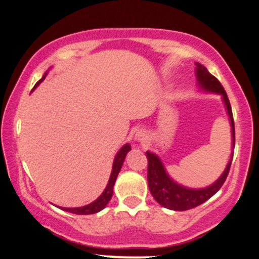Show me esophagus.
<instances>
[{"label": "esophagus", "mask_w": 259, "mask_h": 259, "mask_svg": "<svg viewBox=\"0 0 259 259\" xmlns=\"http://www.w3.org/2000/svg\"><path fill=\"white\" fill-rule=\"evenodd\" d=\"M147 135L145 132H138L136 133V140H139V141H144V140H146Z\"/></svg>", "instance_id": "34e87169"}]
</instances>
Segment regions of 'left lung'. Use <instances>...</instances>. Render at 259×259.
I'll return each mask as SVG.
<instances>
[{
	"label": "left lung",
	"mask_w": 259,
	"mask_h": 259,
	"mask_svg": "<svg viewBox=\"0 0 259 259\" xmlns=\"http://www.w3.org/2000/svg\"><path fill=\"white\" fill-rule=\"evenodd\" d=\"M197 80L198 84L201 85V88H203L204 90L217 92V94H221L224 100L225 107H227V111L229 117H230V123H231V133H233V140L235 145V125H234V118H233V111H231L230 102H229L228 95L225 92L224 88L221 84L218 79L214 75H212L203 65L197 63ZM147 159H148V167H147V181H148V187H150V191L154 200L158 202L159 204H162L163 207L169 208V209L173 210H187L195 208L200 204L209 200L213 195L217 194L219 191V189L223 186V184L227 180V177L230 170L231 162L233 158L230 159V162L228 163L227 168H225L224 173L218 180L215 181L213 185L206 187V189L201 190H191L186 189L178 185L177 183H174L170 178L168 177L165 173L164 167H163L162 162H160L158 157L156 154L146 152Z\"/></svg>",
	"instance_id": "1"
}]
</instances>
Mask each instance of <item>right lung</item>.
<instances>
[{
  "mask_svg": "<svg viewBox=\"0 0 259 259\" xmlns=\"http://www.w3.org/2000/svg\"><path fill=\"white\" fill-rule=\"evenodd\" d=\"M44 79H45V76L41 80H38V82L42 81ZM38 82H36V85L38 84ZM130 150H132V148H130V145L126 144V145H124V146L120 148L119 152L117 153V156H115V158H114V163H113L112 174H111V178H109L108 185H107L106 190L103 191V194L101 195L96 201L92 202V203L88 204V206H84V207L62 208V209L67 210V212L74 213V214H94V213H97V212H100L101 209H103V208L106 207V204L109 202V200H111V197L113 195V186H114L115 179H117L118 174H119L121 165H123L124 159H125L126 153L129 152Z\"/></svg>",
  "mask_w": 259,
  "mask_h": 259,
  "instance_id": "1",
  "label": "right lung"
}]
</instances>
